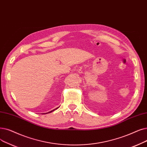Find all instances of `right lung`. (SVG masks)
<instances>
[{
    "label": "right lung",
    "mask_w": 147,
    "mask_h": 147,
    "mask_svg": "<svg viewBox=\"0 0 147 147\" xmlns=\"http://www.w3.org/2000/svg\"><path fill=\"white\" fill-rule=\"evenodd\" d=\"M58 108H59V107H57V108H56V109H54V110H52V111H51L50 112H48V113H50V112H52L54 111L55 110H56V109H58Z\"/></svg>",
    "instance_id": "1"
}]
</instances>
